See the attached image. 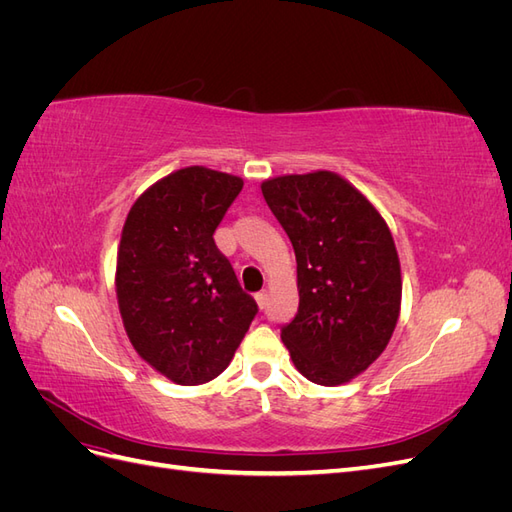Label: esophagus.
<instances>
[{"mask_svg":"<svg viewBox=\"0 0 512 512\" xmlns=\"http://www.w3.org/2000/svg\"><path fill=\"white\" fill-rule=\"evenodd\" d=\"M267 292L265 290H262V292H256V303H258V307L260 309H265L267 307Z\"/></svg>","mask_w":512,"mask_h":512,"instance_id":"1","label":"esophagus"}]
</instances>
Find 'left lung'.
<instances>
[{"instance_id":"left-lung-1","label":"left lung","mask_w":512,"mask_h":512,"mask_svg":"<svg viewBox=\"0 0 512 512\" xmlns=\"http://www.w3.org/2000/svg\"><path fill=\"white\" fill-rule=\"evenodd\" d=\"M297 256L299 309L282 342L322 386L352 380L389 344L401 305L391 230L374 205L329 170L260 185Z\"/></svg>"}]
</instances>
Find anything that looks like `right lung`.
<instances>
[{
  "mask_svg": "<svg viewBox=\"0 0 512 512\" xmlns=\"http://www.w3.org/2000/svg\"><path fill=\"white\" fill-rule=\"evenodd\" d=\"M243 181L188 166L132 205L117 254L123 327L143 359L183 386L218 378L258 314L213 232Z\"/></svg>",
  "mask_w": 512,
  "mask_h": 512,
  "instance_id": "right-lung-1",
  "label": "right lung"
}]
</instances>
